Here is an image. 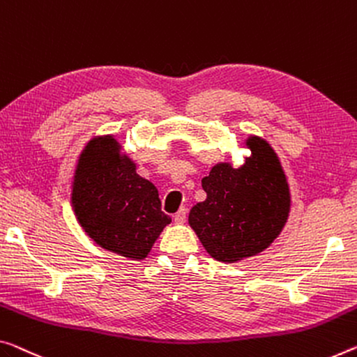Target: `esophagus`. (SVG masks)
<instances>
[{
	"label": "esophagus",
	"mask_w": 357,
	"mask_h": 357,
	"mask_svg": "<svg viewBox=\"0 0 357 357\" xmlns=\"http://www.w3.org/2000/svg\"><path fill=\"white\" fill-rule=\"evenodd\" d=\"M173 219H174V222H176V224H184L185 219H188V209L179 208V211L174 214Z\"/></svg>",
	"instance_id": "34e87169"
}]
</instances>
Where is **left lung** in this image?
Instances as JSON below:
<instances>
[{
  "label": "left lung",
  "instance_id": "obj_1",
  "mask_svg": "<svg viewBox=\"0 0 357 357\" xmlns=\"http://www.w3.org/2000/svg\"><path fill=\"white\" fill-rule=\"evenodd\" d=\"M243 148L251 152L243 165L219 162L202 179L206 200L189 213V225L203 248L224 264L267 250L291 213L289 183L271 144L250 135Z\"/></svg>",
  "mask_w": 357,
  "mask_h": 357
}]
</instances>
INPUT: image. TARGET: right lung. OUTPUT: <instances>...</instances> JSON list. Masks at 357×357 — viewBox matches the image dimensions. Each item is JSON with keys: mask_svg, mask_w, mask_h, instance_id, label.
I'll list each match as a JSON object with an SVG mask.
<instances>
[{"mask_svg": "<svg viewBox=\"0 0 357 357\" xmlns=\"http://www.w3.org/2000/svg\"><path fill=\"white\" fill-rule=\"evenodd\" d=\"M71 209L95 245L130 260L148 257L172 222L158 190L137 173L116 135H97L79 154L71 181Z\"/></svg>", "mask_w": 357, "mask_h": 357, "instance_id": "1", "label": "right lung"}]
</instances>
